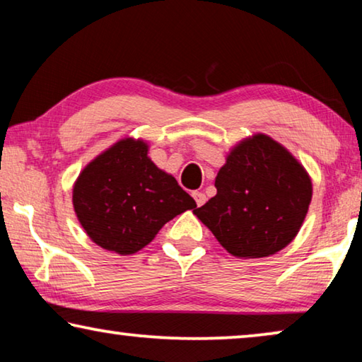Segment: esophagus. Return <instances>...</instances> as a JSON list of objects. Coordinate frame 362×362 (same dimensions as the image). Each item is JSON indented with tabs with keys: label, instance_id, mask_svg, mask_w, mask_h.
I'll return each instance as SVG.
<instances>
[{
	"label": "esophagus",
	"instance_id": "34e87169",
	"mask_svg": "<svg viewBox=\"0 0 362 362\" xmlns=\"http://www.w3.org/2000/svg\"><path fill=\"white\" fill-rule=\"evenodd\" d=\"M192 195H193V198H195L198 206H203V204L206 203V195H204L203 192H193Z\"/></svg>",
	"mask_w": 362,
	"mask_h": 362
}]
</instances>
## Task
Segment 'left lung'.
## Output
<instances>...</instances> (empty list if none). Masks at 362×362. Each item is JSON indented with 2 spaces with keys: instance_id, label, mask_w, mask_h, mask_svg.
Masks as SVG:
<instances>
[{
  "instance_id": "8db88e82",
  "label": "left lung",
  "mask_w": 362,
  "mask_h": 362,
  "mask_svg": "<svg viewBox=\"0 0 362 362\" xmlns=\"http://www.w3.org/2000/svg\"><path fill=\"white\" fill-rule=\"evenodd\" d=\"M214 187L216 197L193 213L226 250L245 258L284 249L299 233L312 199L304 167L267 134L237 144Z\"/></svg>"
}]
</instances>
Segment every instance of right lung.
<instances>
[{"label": "right lung", "instance_id": "right-lung-1", "mask_svg": "<svg viewBox=\"0 0 362 362\" xmlns=\"http://www.w3.org/2000/svg\"><path fill=\"white\" fill-rule=\"evenodd\" d=\"M73 204L90 239L120 255L141 250L165 223L197 208L174 177L148 158V144L132 138L86 165L74 183Z\"/></svg>", "mask_w": 362, "mask_h": 362}]
</instances>
